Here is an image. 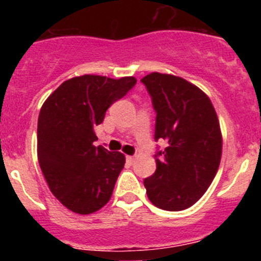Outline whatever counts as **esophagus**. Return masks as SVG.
Returning a JSON list of instances; mask_svg holds the SVG:
<instances>
[{
	"label": "esophagus",
	"mask_w": 261,
	"mask_h": 261,
	"mask_svg": "<svg viewBox=\"0 0 261 261\" xmlns=\"http://www.w3.org/2000/svg\"><path fill=\"white\" fill-rule=\"evenodd\" d=\"M135 156H132V155H128V156H126V162H128V163H130V165H132V163L133 162H135Z\"/></svg>",
	"instance_id": "1"
}]
</instances>
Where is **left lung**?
<instances>
[{
    "instance_id": "left-lung-1",
    "label": "left lung",
    "mask_w": 261,
    "mask_h": 261,
    "mask_svg": "<svg viewBox=\"0 0 261 261\" xmlns=\"http://www.w3.org/2000/svg\"><path fill=\"white\" fill-rule=\"evenodd\" d=\"M155 111L156 170L144 180L147 197L165 211H184L208 190L220 166L222 136L211 99L199 87L171 74L141 80Z\"/></svg>"
}]
</instances>
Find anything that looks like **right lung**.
I'll list each match as a JSON object with an SVG mask.
<instances>
[{
	"label": "right lung",
	"mask_w": 261,
	"mask_h": 261,
	"mask_svg": "<svg viewBox=\"0 0 261 261\" xmlns=\"http://www.w3.org/2000/svg\"><path fill=\"white\" fill-rule=\"evenodd\" d=\"M136 82L135 77H74L62 82L41 107L39 165L50 192L74 213H94L110 201L125 156L94 146V129Z\"/></svg>",
	"instance_id": "obj_1"
}]
</instances>
